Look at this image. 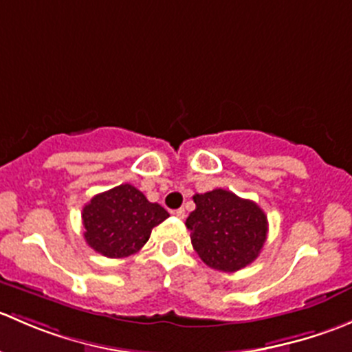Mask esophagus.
<instances>
[{
	"label": "esophagus",
	"instance_id": "34e87169",
	"mask_svg": "<svg viewBox=\"0 0 352 352\" xmlns=\"http://www.w3.org/2000/svg\"><path fill=\"white\" fill-rule=\"evenodd\" d=\"M173 214H175L179 219L186 218V211H184V209H177V211H173Z\"/></svg>",
	"mask_w": 352,
	"mask_h": 352
}]
</instances>
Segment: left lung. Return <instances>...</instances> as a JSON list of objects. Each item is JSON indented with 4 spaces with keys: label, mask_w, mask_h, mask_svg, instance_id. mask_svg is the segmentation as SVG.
Segmentation results:
<instances>
[{
    "label": "left lung",
    "mask_w": 352,
    "mask_h": 352,
    "mask_svg": "<svg viewBox=\"0 0 352 352\" xmlns=\"http://www.w3.org/2000/svg\"><path fill=\"white\" fill-rule=\"evenodd\" d=\"M187 218L190 242L211 269L235 272L255 261L267 239V216L250 199L225 189L194 196Z\"/></svg>",
    "instance_id": "1"
}]
</instances>
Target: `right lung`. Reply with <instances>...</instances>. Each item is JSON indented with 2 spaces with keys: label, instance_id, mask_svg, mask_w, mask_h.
I'll return each instance as SVG.
<instances>
[{
  "label": "right lung",
  "instance_id": "add662e5",
  "mask_svg": "<svg viewBox=\"0 0 352 352\" xmlns=\"http://www.w3.org/2000/svg\"><path fill=\"white\" fill-rule=\"evenodd\" d=\"M166 218L168 212L162 206L148 201L131 184L97 194L81 212L85 240L109 258L136 254L148 242L151 230Z\"/></svg>",
  "mask_w": 352,
  "mask_h": 352
}]
</instances>
